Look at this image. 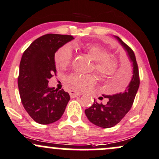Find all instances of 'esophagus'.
Masks as SVG:
<instances>
[{
  "label": "esophagus",
  "instance_id": "34e87169",
  "mask_svg": "<svg viewBox=\"0 0 159 159\" xmlns=\"http://www.w3.org/2000/svg\"><path fill=\"white\" fill-rule=\"evenodd\" d=\"M69 94H70V97L75 98V97H77V96L81 95V93L78 92V91H75V90H70V91H69Z\"/></svg>",
  "mask_w": 159,
  "mask_h": 159
}]
</instances>
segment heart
Segmentation results:
<instances>
[{
    "mask_svg": "<svg viewBox=\"0 0 159 159\" xmlns=\"http://www.w3.org/2000/svg\"><path fill=\"white\" fill-rule=\"evenodd\" d=\"M81 48L94 61L92 70L98 73L102 80L111 79L118 71V62L116 57L111 55L109 51L99 44L81 46ZM73 52L69 44H65L57 50L54 54V62L60 68H65L71 62ZM67 84L78 90H84L91 87L96 82L94 74L80 75L70 74L66 78Z\"/></svg>",
    "mask_w": 159,
    "mask_h": 159,
    "instance_id": "1",
    "label": "heart"
}]
</instances>
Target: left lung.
I'll return each instance as SVG.
<instances>
[{"instance_id": "1", "label": "left lung", "mask_w": 159, "mask_h": 159, "mask_svg": "<svg viewBox=\"0 0 159 159\" xmlns=\"http://www.w3.org/2000/svg\"><path fill=\"white\" fill-rule=\"evenodd\" d=\"M124 48L127 51L133 65V76L128 88L124 92L113 95H103L108 99L106 104H94L84 112L91 123L104 129L111 128L121 121L131 109L140 84L139 70L134 51L118 37L115 36Z\"/></svg>"}]
</instances>
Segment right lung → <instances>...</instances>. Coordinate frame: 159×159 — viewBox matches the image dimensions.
<instances>
[{
    "label": "right lung",
    "instance_id": "add662e5",
    "mask_svg": "<svg viewBox=\"0 0 159 159\" xmlns=\"http://www.w3.org/2000/svg\"><path fill=\"white\" fill-rule=\"evenodd\" d=\"M72 39L71 35L48 34L34 40L23 53L17 78L20 100L30 118L39 124L60 119L70 100L68 92L48 84L57 75L54 54Z\"/></svg>",
    "mask_w": 159,
    "mask_h": 159
}]
</instances>
